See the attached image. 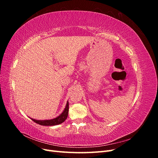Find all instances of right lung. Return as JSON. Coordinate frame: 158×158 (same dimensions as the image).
Instances as JSON below:
<instances>
[{
    "instance_id": "add662e5",
    "label": "right lung",
    "mask_w": 158,
    "mask_h": 158,
    "mask_svg": "<svg viewBox=\"0 0 158 158\" xmlns=\"http://www.w3.org/2000/svg\"><path fill=\"white\" fill-rule=\"evenodd\" d=\"M69 102H67V103H66V107L63 111V112L56 118L51 119V120H43V121L35 120V119H33V118H31V119L33 121H34L35 123L43 126H53V125H59V124L63 123L66 120V118H67L68 114H69Z\"/></svg>"
}]
</instances>
